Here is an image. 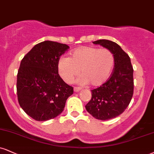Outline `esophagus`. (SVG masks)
I'll use <instances>...</instances> for the list:
<instances>
[{
	"label": "esophagus",
	"mask_w": 154,
	"mask_h": 154,
	"mask_svg": "<svg viewBox=\"0 0 154 154\" xmlns=\"http://www.w3.org/2000/svg\"><path fill=\"white\" fill-rule=\"evenodd\" d=\"M81 90H82V88H77V87L74 88V91H75V92H78L80 91Z\"/></svg>",
	"instance_id": "obj_1"
}]
</instances>
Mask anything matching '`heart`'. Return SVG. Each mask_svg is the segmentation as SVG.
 Instances as JSON below:
<instances>
[{
  "label": "heart",
  "mask_w": 154,
  "mask_h": 154,
  "mask_svg": "<svg viewBox=\"0 0 154 154\" xmlns=\"http://www.w3.org/2000/svg\"><path fill=\"white\" fill-rule=\"evenodd\" d=\"M115 57L108 49L94 47H80L72 52L71 58L60 57L58 61L59 75L66 83H71L79 74L80 85L90 83L91 86H100L107 82L114 68Z\"/></svg>",
  "instance_id": "1"
}]
</instances>
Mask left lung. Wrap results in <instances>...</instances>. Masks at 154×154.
<instances>
[{
    "label": "left lung",
    "mask_w": 154,
    "mask_h": 154,
    "mask_svg": "<svg viewBox=\"0 0 154 154\" xmlns=\"http://www.w3.org/2000/svg\"><path fill=\"white\" fill-rule=\"evenodd\" d=\"M92 43L110 50L115 65L108 80L91 90L92 98L85 108L96 119L110 120L123 113L132 99L133 69L130 57L116 42L100 39Z\"/></svg>",
    "instance_id": "8db88e82"
}]
</instances>
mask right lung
<instances>
[{
    "mask_svg": "<svg viewBox=\"0 0 154 154\" xmlns=\"http://www.w3.org/2000/svg\"><path fill=\"white\" fill-rule=\"evenodd\" d=\"M69 47L51 41L37 44L21 60L17 75L18 100L33 119L46 121L62 113L73 88L58 73V61Z\"/></svg>",
    "mask_w": 154,
    "mask_h": 154,
    "instance_id": "obj_1",
    "label": "right lung"
}]
</instances>
